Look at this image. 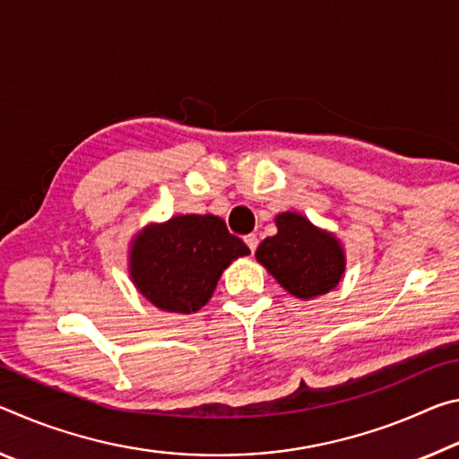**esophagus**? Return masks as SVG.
Here are the masks:
<instances>
[{
  "label": "esophagus",
  "mask_w": 459,
  "mask_h": 459,
  "mask_svg": "<svg viewBox=\"0 0 459 459\" xmlns=\"http://www.w3.org/2000/svg\"><path fill=\"white\" fill-rule=\"evenodd\" d=\"M244 242L247 244V247H250V252H252V254L256 252V247H258V238H256V234L246 236V238H244Z\"/></svg>",
  "instance_id": "obj_1"
}]
</instances>
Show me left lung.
I'll list each match as a JSON object with an SVG mask.
<instances>
[{
  "instance_id": "1",
  "label": "left lung",
  "mask_w": 459,
  "mask_h": 459,
  "mask_svg": "<svg viewBox=\"0 0 459 459\" xmlns=\"http://www.w3.org/2000/svg\"><path fill=\"white\" fill-rule=\"evenodd\" d=\"M276 236L258 246L256 260L292 297L311 300L327 295L345 273V250L332 231L305 215L284 212L274 217Z\"/></svg>"
}]
</instances>
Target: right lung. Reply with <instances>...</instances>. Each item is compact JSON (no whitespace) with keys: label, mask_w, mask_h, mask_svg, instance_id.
Wrapping results in <instances>:
<instances>
[{"label":"right lung","mask_w":459,"mask_h":459,"mask_svg":"<svg viewBox=\"0 0 459 459\" xmlns=\"http://www.w3.org/2000/svg\"><path fill=\"white\" fill-rule=\"evenodd\" d=\"M247 254L250 247L230 234L221 217L175 215L132 238L127 273L154 307L191 315L207 305L223 270Z\"/></svg>","instance_id":"obj_1"}]
</instances>
